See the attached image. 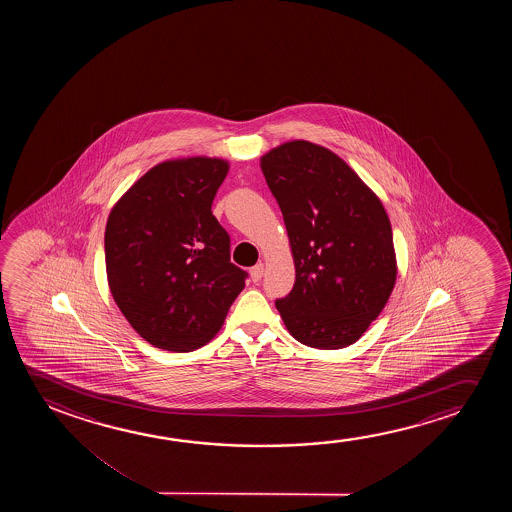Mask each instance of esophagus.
Returning <instances> with one entry per match:
<instances>
[{
	"instance_id": "obj_1",
	"label": "esophagus",
	"mask_w": 512,
	"mask_h": 512,
	"mask_svg": "<svg viewBox=\"0 0 512 512\" xmlns=\"http://www.w3.org/2000/svg\"><path fill=\"white\" fill-rule=\"evenodd\" d=\"M250 276H252L253 283L262 280V276H264V266H262V264L253 266L252 269H250Z\"/></svg>"
}]
</instances>
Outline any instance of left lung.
Segmentation results:
<instances>
[{
  "label": "left lung",
  "mask_w": 512,
  "mask_h": 512,
  "mask_svg": "<svg viewBox=\"0 0 512 512\" xmlns=\"http://www.w3.org/2000/svg\"><path fill=\"white\" fill-rule=\"evenodd\" d=\"M285 220L295 264L276 299L288 332L318 350L360 339L392 294V225L376 194L327 148L290 141L260 159Z\"/></svg>",
  "instance_id": "1"
}]
</instances>
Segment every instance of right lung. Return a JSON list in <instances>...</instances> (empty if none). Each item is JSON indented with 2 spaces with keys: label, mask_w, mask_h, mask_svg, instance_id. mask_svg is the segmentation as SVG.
Segmentation results:
<instances>
[{
  "label": "right lung",
  "mask_w": 512,
  "mask_h": 512,
  "mask_svg": "<svg viewBox=\"0 0 512 512\" xmlns=\"http://www.w3.org/2000/svg\"><path fill=\"white\" fill-rule=\"evenodd\" d=\"M229 164L190 157L157 164L113 206L106 222L108 285L145 341L194 351L217 334L248 273L211 213Z\"/></svg>",
  "instance_id": "add662e5"
}]
</instances>
